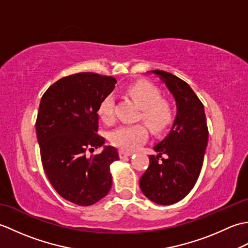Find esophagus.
<instances>
[{
	"instance_id": "34e87169",
	"label": "esophagus",
	"mask_w": 248,
	"mask_h": 248,
	"mask_svg": "<svg viewBox=\"0 0 248 248\" xmlns=\"http://www.w3.org/2000/svg\"><path fill=\"white\" fill-rule=\"evenodd\" d=\"M131 155H132V152L124 151V150H120V151H119V156H120V159H124V157L130 156Z\"/></svg>"
}]
</instances>
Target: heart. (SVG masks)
Wrapping results in <instances>:
<instances>
[{"instance_id":"heart-1","label":"heart","mask_w":248,"mask_h":248,"mask_svg":"<svg viewBox=\"0 0 248 248\" xmlns=\"http://www.w3.org/2000/svg\"><path fill=\"white\" fill-rule=\"evenodd\" d=\"M127 93L141 108L140 118L154 133H161L171 124L173 112L170 103L162 99L161 91L148 82H139L129 86ZM115 99L112 94L105 96L99 103L98 116L105 124L115 120ZM148 130L144 124H124L109 133V140L123 150H135L146 143Z\"/></svg>"}]
</instances>
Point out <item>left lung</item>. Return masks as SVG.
<instances>
[{
	"label": "left lung",
	"mask_w": 248,
	"mask_h": 248,
	"mask_svg": "<svg viewBox=\"0 0 248 248\" xmlns=\"http://www.w3.org/2000/svg\"><path fill=\"white\" fill-rule=\"evenodd\" d=\"M150 72L159 76L172 93L177 116L170 134L154 147L159 155L149 156V167L140 177V186L151 202L172 204L186 197L197 181L209 131L203 104L188 84L170 72ZM163 154L166 157L161 159Z\"/></svg>",
	"instance_id": "obj_1"
}]
</instances>
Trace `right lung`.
Masks as SVG:
<instances>
[{
  "label": "right lung",
  "mask_w": 248,
  "mask_h": 248,
  "mask_svg": "<svg viewBox=\"0 0 248 248\" xmlns=\"http://www.w3.org/2000/svg\"><path fill=\"white\" fill-rule=\"evenodd\" d=\"M116 78L93 72L62 78L46 89L39 104L36 134L43 167L61 196L78 205H91L112 186L109 166L119 160L117 149L105 146L98 132V107L113 92Z\"/></svg>",
  "instance_id": "obj_1"
}]
</instances>
